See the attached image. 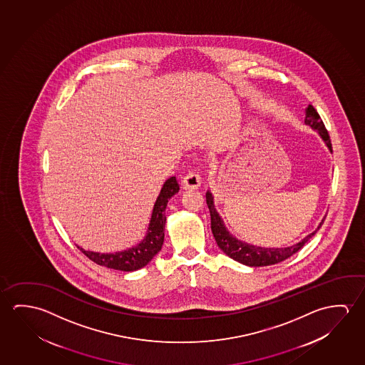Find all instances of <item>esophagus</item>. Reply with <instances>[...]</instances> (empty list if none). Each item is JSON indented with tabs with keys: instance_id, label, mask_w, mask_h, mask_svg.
Masks as SVG:
<instances>
[{
	"instance_id": "1",
	"label": "esophagus",
	"mask_w": 365,
	"mask_h": 365,
	"mask_svg": "<svg viewBox=\"0 0 365 365\" xmlns=\"http://www.w3.org/2000/svg\"><path fill=\"white\" fill-rule=\"evenodd\" d=\"M181 185L187 190H195L200 186V175L195 170H191L181 180Z\"/></svg>"
}]
</instances>
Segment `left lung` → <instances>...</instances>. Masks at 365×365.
I'll use <instances>...</instances> for the list:
<instances>
[{
    "mask_svg": "<svg viewBox=\"0 0 365 365\" xmlns=\"http://www.w3.org/2000/svg\"><path fill=\"white\" fill-rule=\"evenodd\" d=\"M306 124L311 125L313 129L319 130L321 137L324 138L326 145H329V148L332 150V145H331L330 135L327 129L324 127V122L321 119L317 110L313 108L312 105H308L306 110ZM207 204H208L209 213H210V228L212 233L215 238V242L220 246V249L228 255L233 260L238 261L245 265L249 267H267V265H272L280 261L285 260L290 257L292 255H294L297 251L304 246V243L312 237L313 235L319 230V227L322 226L324 220L319 223V228L316 231L312 232L311 235H308L304 240H302L301 242L297 243L294 246L285 247V249H262V247H256L252 245L241 242L235 237H232L228 233L226 227L223 225V222L220 220V215L215 210L213 205V197L210 192H207L205 195Z\"/></svg>",
    "mask_w": 365,
    "mask_h": 365,
    "instance_id": "1",
    "label": "left lung"
}]
</instances>
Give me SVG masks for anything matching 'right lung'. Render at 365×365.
<instances>
[{
	"label": "right lung",
	"mask_w": 365,
	"mask_h": 365,
	"mask_svg": "<svg viewBox=\"0 0 365 365\" xmlns=\"http://www.w3.org/2000/svg\"><path fill=\"white\" fill-rule=\"evenodd\" d=\"M178 191H179V184L176 178L173 176L166 180V182L163 184V190L157 197L150 227H148V233L145 240L133 249L125 250L115 254H98V252L85 251L78 246L77 247L86 255L90 260L100 267L122 270V272H134L140 267H145L153 259V256L163 249L165 223H166L165 209L168 200L174 197Z\"/></svg>",
	"instance_id": "1"
}]
</instances>
